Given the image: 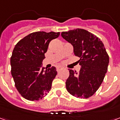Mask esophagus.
<instances>
[{
	"label": "esophagus",
	"instance_id": "esophagus-1",
	"mask_svg": "<svg viewBox=\"0 0 120 120\" xmlns=\"http://www.w3.org/2000/svg\"><path fill=\"white\" fill-rule=\"evenodd\" d=\"M62 67H60V66H58V67H57L56 68V71H57L58 72H59L61 69H62Z\"/></svg>",
	"mask_w": 120,
	"mask_h": 120
}]
</instances>
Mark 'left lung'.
<instances>
[{
	"mask_svg": "<svg viewBox=\"0 0 120 120\" xmlns=\"http://www.w3.org/2000/svg\"><path fill=\"white\" fill-rule=\"evenodd\" d=\"M61 35L73 45L81 65L79 73L69 69L66 89L76 98H89L100 87L107 71L109 57L104 45L98 37L83 29L64 31Z\"/></svg>",
	"mask_w": 120,
	"mask_h": 120,
	"instance_id": "8db88e82",
	"label": "left lung"
}]
</instances>
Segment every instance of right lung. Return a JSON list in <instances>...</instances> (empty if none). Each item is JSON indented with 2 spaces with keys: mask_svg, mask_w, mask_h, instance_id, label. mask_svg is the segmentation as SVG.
I'll return each instance as SVG.
<instances>
[{
  "mask_svg": "<svg viewBox=\"0 0 120 120\" xmlns=\"http://www.w3.org/2000/svg\"><path fill=\"white\" fill-rule=\"evenodd\" d=\"M60 33L37 31L20 40L15 45L10 60L15 87L23 98L39 100L47 95L57 74L56 68H42L49 42Z\"/></svg>",
  "mask_w": 120,
  "mask_h": 120,
  "instance_id": "right-lung-1",
  "label": "right lung"
}]
</instances>
